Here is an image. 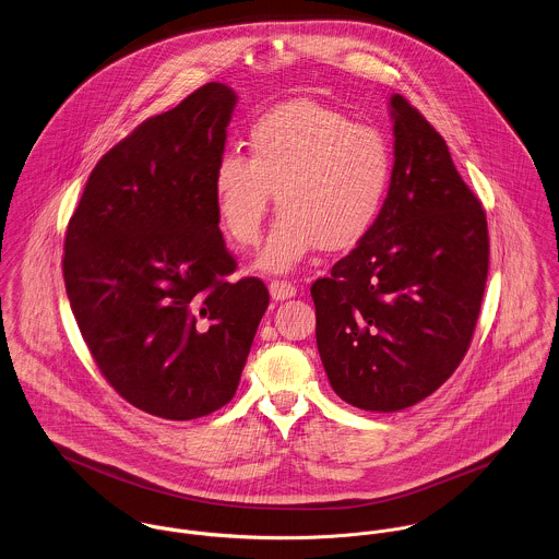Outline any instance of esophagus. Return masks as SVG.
<instances>
[{"mask_svg": "<svg viewBox=\"0 0 559 559\" xmlns=\"http://www.w3.org/2000/svg\"><path fill=\"white\" fill-rule=\"evenodd\" d=\"M269 293H271V297H273L275 301H286V299H290V297L297 295V288H295L290 282L273 280V282L269 284Z\"/></svg>", "mask_w": 559, "mask_h": 559, "instance_id": "34e87169", "label": "esophagus"}]
</instances>
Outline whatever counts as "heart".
Instances as JSON below:
<instances>
[{
    "label": "heart",
    "instance_id": "1",
    "mask_svg": "<svg viewBox=\"0 0 559 559\" xmlns=\"http://www.w3.org/2000/svg\"><path fill=\"white\" fill-rule=\"evenodd\" d=\"M247 151H226L211 187L224 233L242 247L260 239L275 191L282 213L255 255L262 271L288 273L319 247L348 249L383 211L392 146L333 107L290 100L264 111L247 131Z\"/></svg>",
    "mask_w": 559,
    "mask_h": 559
}]
</instances>
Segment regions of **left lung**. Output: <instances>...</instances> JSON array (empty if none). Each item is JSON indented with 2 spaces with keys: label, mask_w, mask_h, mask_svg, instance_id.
Instances as JSON below:
<instances>
[{
  "label": "left lung",
  "mask_w": 559,
  "mask_h": 559,
  "mask_svg": "<svg viewBox=\"0 0 559 559\" xmlns=\"http://www.w3.org/2000/svg\"><path fill=\"white\" fill-rule=\"evenodd\" d=\"M392 185L379 219L312 284L317 344L333 392L394 413L437 392L463 361L484 297L488 228L445 140L400 94Z\"/></svg>",
  "instance_id": "obj_1"
}]
</instances>
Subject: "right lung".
I'll return each mask as SVG.
<instances>
[{
    "label": "right lung",
    "instance_id": "1",
    "mask_svg": "<svg viewBox=\"0 0 559 559\" xmlns=\"http://www.w3.org/2000/svg\"><path fill=\"white\" fill-rule=\"evenodd\" d=\"M237 92L206 83L148 118L92 169L64 242L81 335L133 406L185 421L228 404L269 308L258 277L228 282L213 167Z\"/></svg>",
    "mask_w": 559,
    "mask_h": 559
}]
</instances>
